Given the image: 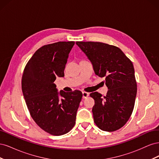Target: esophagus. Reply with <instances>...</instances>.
<instances>
[{"label": "esophagus", "instance_id": "obj_1", "mask_svg": "<svg viewBox=\"0 0 159 159\" xmlns=\"http://www.w3.org/2000/svg\"><path fill=\"white\" fill-rule=\"evenodd\" d=\"M82 94H83V98L84 99H85V98H87L88 96H89V93H88V92H85V91H83L82 92Z\"/></svg>", "mask_w": 159, "mask_h": 159}]
</instances>
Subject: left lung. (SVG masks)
Listing matches in <instances>:
<instances>
[{
  "mask_svg": "<svg viewBox=\"0 0 159 159\" xmlns=\"http://www.w3.org/2000/svg\"><path fill=\"white\" fill-rule=\"evenodd\" d=\"M93 64L95 74L105 78L108 92L102 98L90 93L95 100L94 122L100 129L113 132L123 127L133 113L137 81L132 61L118 47L98 42H76Z\"/></svg>",
  "mask_w": 159,
  "mask_h": 159,
  "instance_id": "1",
  "label": "left lung"
}]
</instances>
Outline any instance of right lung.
I'll use <instances>...</instances> for the list:
<instances>
[{"instance_id":"right-lung-1","label":"right lung","mask_w":159,"mask_h":159,"mask_svg":"<svg viewBox=\"0 0 159 159\" xmlns=\"http://www.w3.org/2000/svg\"><path fill=\"white\" fill-rule=\"evenodd\" d=\"M75 42H58L42 46L28 61L22 77V90L32 118L52 135L68 133L75 124L82 98L79 90L57 91V77L64 76L69 53ZM61 96L59 97V95Z\"/></svg>"}]
</instances>
